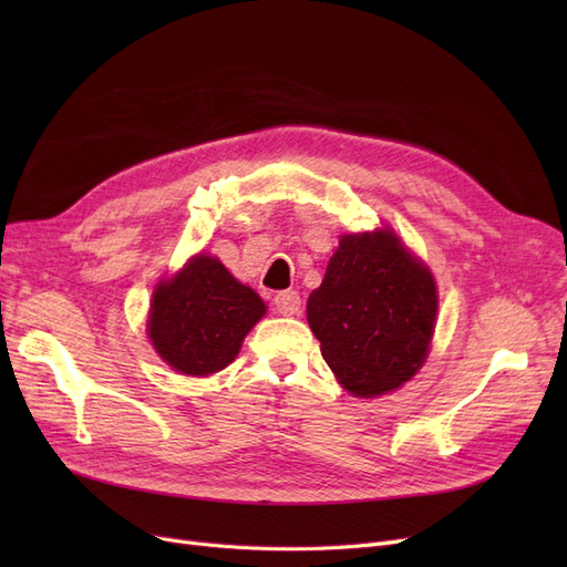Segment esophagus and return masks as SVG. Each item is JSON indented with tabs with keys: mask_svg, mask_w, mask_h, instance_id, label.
<instances>
[{
	"mask_svg": "<svg viewBox=\"0 0 567 567\" xmlns=\"http://www.w3.org/2000/svg\"><path fill=\"white\" fill-rule=\"evenodd\" d=\"M274 307H277V312L284 315V317H290V315H298L300 312V296L296 293V290H284V293H279L277 298H274Z\"/></svg>",
	"mask_w": 567,
	"mask_h": 567,
	"instance_id": "esophagus-1",
	"label": "esophagus"
}]
</instances>
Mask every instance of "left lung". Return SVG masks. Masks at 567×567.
<instances>
[{
    "instance_id": "1",
    "label": "left lung",
    "mask_w": 567,
    "mask_h": 567,
    "mask_svg": "<svg viewBox=\"0 0 567 567\" xmlns=\"http://www.w3.org/2000/svg\"><path fill=\"white\" fill-rule=\"evenodd\" d=\"M437 286L392 229L346 234L307 298L326 364L357 398L406 383L431 350Z\"/></svg>"
}]
</instances>
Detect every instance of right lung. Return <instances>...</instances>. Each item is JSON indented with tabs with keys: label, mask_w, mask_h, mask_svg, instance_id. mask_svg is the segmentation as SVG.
I'll return each mask as SVG.
<instances>
[{
	"label": "right lung",
	"mask_w": 567,
	"mask_h": 567,
	"mask_svg": "<svg viewBox=\"0 0 567 567\" xmlns=\"http://www.w3.org/2000/svg\"><path fill=\"white\" fill-rule=\"evenodd\" d=\"M265 312L250 286L234 279L217 257L200 252L153 290L146 329L153 350L175 371L210 375L234 362Z\"/></svg>",
	"instance_id": "obj_1"
}]
</instances>
